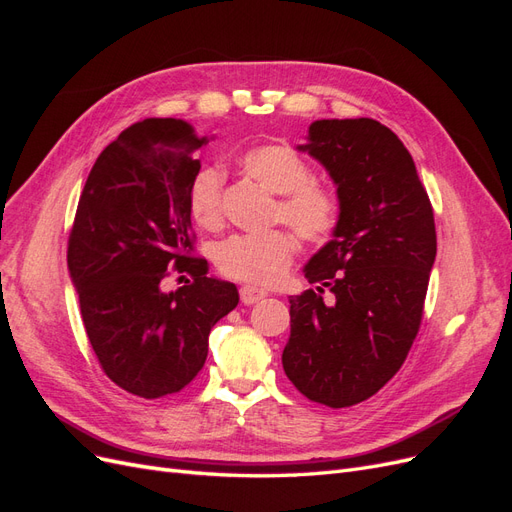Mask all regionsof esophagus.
I'll use <instances>...</instances> for the list:
<instances>
[{"label":"esophagus","instance_id":"34e87169","mask_svg":"<svg viewBox=\"0 0 512 512\" xmlns=\"http://www.w3.org/2000/svg\"><path fill=\"white\" fill-rule=\"evenodd\" d=\"M239 294H241V301H243L245 305H254V303H258L260 299L267 297V290L256 288V286H243V288L239 290Z\"/></svg>","mask_w":512,"mask_h":512}]
</instances>
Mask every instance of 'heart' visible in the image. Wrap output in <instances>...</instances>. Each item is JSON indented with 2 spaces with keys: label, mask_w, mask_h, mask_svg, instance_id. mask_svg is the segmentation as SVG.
<instances>
[{
  "label": "heart",
  "mask_w": 512,
  "mask_h": 512,
  "mask_svg": "<svg viewBox=\"0 0 512 512\" xmlns=\"http://www.w3.org/2000/svg\"><path fill=\"white\" fill-rule=\"evenodd\" d=\"M241 168L262 188L277 194L273 222H286L305 243H327L342 220V203L333 188L314 179L312 166L301 153L284 143H265L245 149ZM224 177L205 166L192 177L188 209L192 220L207 230L222 224ZM299 250L290 228H271L258 235H232L215 247V265L230 280L271 284L286 273Z\"/></svg>",
  "instance_id": "heart-1"
}]
</instances>
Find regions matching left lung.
Instances as JSON below:
<instances>
[{
  "label": "left lung",
  "instance_id": "1",
  "mask_svg": "<svg viewBox=\"0 0 512 512\" xmlns=\"http://www.w3.org/2000/svg\"><path fill=\"white\" fill-rule=\"evenodd\" d=\"M299 149L329 170L342 220L305 267L320 286L290 299L282 365L307 399L348 408L376 395L406 361L436 260V222L410 151L380 121H314ZM324 287L333 302L323 303Z\"/></svg>",
  "mask_w": 512,
  "mask_h": 512
}]
</instances>
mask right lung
Listing matches in <instances>:
<instances>
[{"label":"right lung","instance_id":"1","mask_svg":"<svg viewBox=\"0 0 512 512\" xmlns=\"http://www.w3.org/2000/svg\"><path fill=\"white\" fill-rule=\"evenodd\" d=\"M207 143L183 119H143L108 145L87 177L68 239L89 344L104 374L136 397L185 389L203 369L211 327L237 307L230 282L194 256L188 188ZM175 270L192 281L175 293Z\"/></svg>","mask_w":512,"mask_h":512}]
</instances>
